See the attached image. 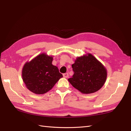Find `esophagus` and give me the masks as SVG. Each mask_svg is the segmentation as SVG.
Returning a JSON list of instances; mask_svg holds the SVG:
<instances>
[{
	"label": "esophagus",
	"instance_id": "1",
	"mask_svg": "<svg viewBox=\"0 0 131 131\" xmlns=\"http://www.w3.org/2000/svg\"><path fill=\"white\" fill-rule=\"evenodd\" d=\"M63 77L65 78H68V77H69L68 73H64V74H63Z\"/></svg>",
	"mask_w": 131,
	"mask_h": 131
}]
</instances>
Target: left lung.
<instances>
[{
  "label": "left lung",
  "mask_w": 131,
  "mask_h": 131,
  "mask_svg": "<svg viewBox=\"0 0 131 131\" xmlns=\"http://www.w3.org/2000/svg\"><path fill=\"white\" fill-rule=\"evenodd\" d=\"M72 66L74 73L68 81L82 93L96 92L105 84L106 69L92 54L78 57Z\"/></svg>",
  "instance_id": "8db88e82"
}]
</instances>
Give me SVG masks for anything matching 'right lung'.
I'll list each match as a JSON object with an SVG mask.
<instances>
[{
	"label": "right lung",
	"instance_id": "1",
	"mask_svg": "<svg viewBox=\"0 0 131 131\" xmlns=\"http://www.w3.org/2000/svg\"><path fill=\"white\" fill-rule=\"evenodd\" d=\"M53 57L45 53L38 54L23 67L22 77L26 88L37 94H42L52 89L63 77L52 63Z\"/></svg>",
	"mask_w": 131,
	"mask_h": 131
}]
</instances>
